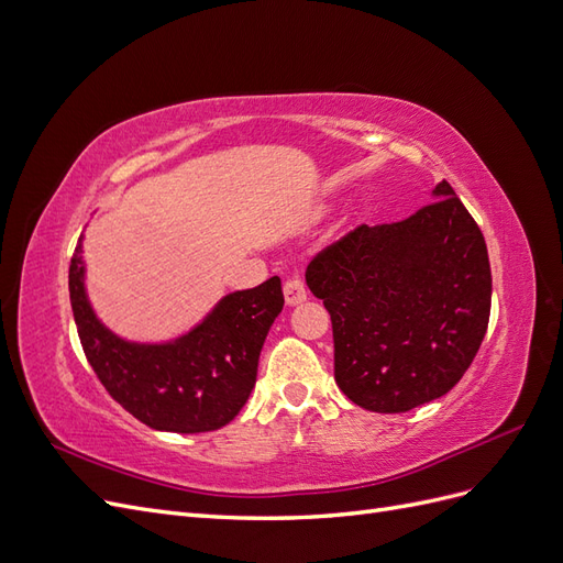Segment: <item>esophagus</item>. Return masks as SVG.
Here are the masks:
<instances>
[{"label": "esophagus", "instance_id": "1", "mask_svg": "<svg viewBox=\"0 0 563 563\" xmlns=\"http://www.w3.org/2000/svg\"><path fill=\"white\" fill-rule=\"evenodd\" d=\"M284 298L288 308H296V305L308 300V288H305L300 277H291L284 284Z\"/></svg>", "mask_w": 563, "mask_h": 563}]
</instances>
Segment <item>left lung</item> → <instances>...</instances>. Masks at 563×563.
Wrapping results in <instances>:
<instances>
[{"label": "left lung", "instance_id": "1", "mask_svg": "<svg viewBox=\"0 0 563 563\" xmlns=\"http://www.w3.org/2000/svg\"><path fill=\"white\" fill-rule=\"evenodd\" d=\"M432 199L401 223L352 230L305 269L331 314L335 383L366 411L444 397L486 335L484 234L446 180Z\"/></svg>", "mask_w": 563, "mask_h": 563}]
</instances>
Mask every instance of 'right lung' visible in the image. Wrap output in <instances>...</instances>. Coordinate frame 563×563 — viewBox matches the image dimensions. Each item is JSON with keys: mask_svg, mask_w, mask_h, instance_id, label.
Instances as JSON below:
<instances>
[{"mask_svg": "<svg viewBox=\"0 0 563 563\" xmlns=\"http://www.w3.org/2000/svg\"><path fill=\"white\" fill-rule=\"evenodd\" d=\"M70 302L84 354L110 395L150 428L197 434L242 411L284 294L282 279L272 277L223 296L176 338L129 340L93 310L81 234L70 263Z\"/></svg>", "mask_w": 563, "mask_h": 563, "instance_id": "1", "label": "right lung"}]
</instances>
